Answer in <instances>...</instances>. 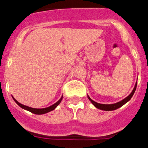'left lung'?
Wrapping results in <instances>:
<instances>
[{
  "mask_svg": "<svg viewBox=\"0 0 148 148\" xmlns=\"http://www.w3.org/2000/svg\"><path fill=\"white\" fill-rule=\"evenodd\" d=\"M136 86H137V83L136 84L135 86H134V90H132V92H131V94L130 95H129L128 97H127L126 98H125V99L122 100V101H119V102H117L115 103H112V104H103V103H97L96 101H93L92 99H91L90 98V97L88 95V98L89 99L90 101H91L92 103V104L94 105L96 108H99V109L103 110V111H113V110L117 109V108H120V107L123 106V105L125 104V103H126L127 101H130V100L131 99V98L132 97V96H133V95L134 94V92H135L136 89Z\"/></svg>",
  "mask_w": 148,
  "mask_h": 148,
  "instance_id": "left-lung-1",
  "label": "left lung"
}]
</instances>
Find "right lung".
I'll list each match as a JSON object with an SVG mask.
<instances>
[{
	"label": "right lung",
	"mask_w": 148,
	"mask_h": 148,
	"mask_svg": "<svg viewBox=\"0 0 148 148\" xmlns=\"http://www.w3.org/2000/svg\"><path fill=\"white\" fill-rule=\"evenodd\" d=\"M12 98H13V99L14 100L15 102L17 103L18 106L21 107V108H23V109H25V110H27V111L31 112V113H35V114L42 115V114H45V113H48V112H50V111H53V110L55 109V108H56V107L58 106L59 104H60L61 101H62V97H61L56 103H55L54 104H53L52 106H49V107H47V108H31V107L25 106V105L21 104V103H20L18 101H16V100L13 97H12Z\"/></svg>",
	"instance_id": "1"
}]
</instances>
